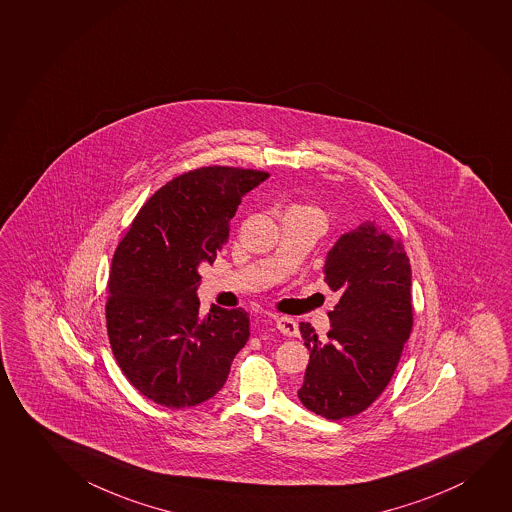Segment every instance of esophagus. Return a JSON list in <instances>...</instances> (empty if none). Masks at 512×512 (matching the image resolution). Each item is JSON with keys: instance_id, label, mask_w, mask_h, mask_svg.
I'll use <instances>...</instances> for the list:
<instances>
[{"instance_id": "1", "label": "esophagus", "mask_w": 512, "mask_h": 512, "mask_svg": "<svg viewBox=\"0 0 512 512\" xmlns=\"http://www.w3.org/2000/svg\"><path fill=\"white\" fill-rule=\"evenodd\" d=\"M276 328L280 333H284L287 337H296L299 333V326L292 317L282 315V317H276L275 319Z\"/></svg>"}]
</instances>
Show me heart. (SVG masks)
Masks as SVG:
<instances>
[{"instance_id": "1", "label": "heart", "mask_w": 512, "mask_h": 512, "mask_svg": "<svg viewBox=\"0 0 512 512\" xmlns=\"http://www.w3.org/2000/svg\"><path fill=\"white\" fill-rule=\"evenodd\" d=\"M287 213H308L315 214V216H319L321 218V213H319V209H315L312 205H294L291 207Z\"/></svg>"}]
</instances>
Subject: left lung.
<instances>
[{
	"instance_id": "obj_1",
	"label": "left lung",
	"mask_w": 512,
	"mask_h": 512,
	"mask_svg": "<svg viewBox=\"0 0 512 512\" xmlns=\"http://www.w3.org/2000/svg\"><path fill=\"white\" fill-rule=\"evenodd\" d=\"M323 271L339 303L328 312V339L299 324L310 362L298 397L315 415L340 420L369 408L394 376L413 328L411 266L401 239L367 220L340 237Z\"/></svg>"
}]
</instances>
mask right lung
<instances>
[{"label":"right lung","mask_w":512,"mask_h":512,"mask_svg":"<svg viewBox=\"0 0 512 512\" xmlns=\"http://www.w3.org/2000/svg\"><path fill=\"white\" fill-rule=\"evenodd\" d=\"M268 172L202 166L173 177L142 205L111 259L106 328L129 383L156 404L182 409L225 385L250 337L243 308L200 317L198 268L227 243L241 198Z\"/></svg>","instance_id":"right-lung-1"}]
</instances>
